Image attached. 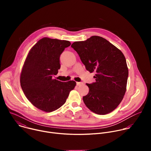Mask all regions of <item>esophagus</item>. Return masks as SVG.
Segmentation results:
<instances>
[{"label": "esophagus", "instance_id": "1", "mask_svg": "<svg viewBox=\"0 0 151 151\" xmlns=\"http://www.w3.org/2000/svg\"><path fill=\"white\" fill-rule=\"evenodd\" d=\"M76 85L78 86H80L81 85H83V82H76Z\"/></svg>", "mask_w": 151, "mask_h": 151}]
</instances>
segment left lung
Segmentation results:
<instances>
[{"label": "left lung", "instance_id": "left-lung-1", "mask_svg": "<svg viewBox=\"0 0 151 151\" xmlns=\"http://www.w3.org/2000/svg\"><path fill=\"white\" fill-rule=\"evenodd\" d=\"M71 47L77 52L86 69L95 72V82L87 83L88 94L83 97L88 108L105 115L114 111L122 100L127 88L128 70L123 53L106 39L93 36Z\"/></svg>", "mask_w": 151, "mask_h": 151}]
</instances>
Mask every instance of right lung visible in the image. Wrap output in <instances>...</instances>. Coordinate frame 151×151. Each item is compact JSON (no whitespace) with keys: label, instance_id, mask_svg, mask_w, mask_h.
Instances as JSON below:
<instances>
[{"label":"right lung","instance_id":"obj_1","mask_svg":"<svg viewBox=\"0 0 151 151\" xmlns=\"http://www.w3.org/2000/svg\"><path fill=\"white\" fill-rule=\"evenodd\" d=\"M71 43L44 37L30 50L20 75V83L26 97L37 109L46 112L63 106L74 89L76 82L52 79L60 69V57Z\"/></svg>","mask_w":151,"mask_h":151}]
</instances>
